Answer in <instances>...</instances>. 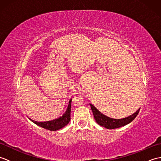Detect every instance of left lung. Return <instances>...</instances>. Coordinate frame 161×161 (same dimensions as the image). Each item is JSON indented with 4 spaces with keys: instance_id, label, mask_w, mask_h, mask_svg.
<instances>
[{
    "instance_id": "left-lung-1",
    "label": "left lung",
    "mask_w": 161,
    "mask_h": 161,
    "mask_svg": "<svg viewBox=\"0 0 161 161\" xmlns=\"http://www.w3.org/2000/svg\"><path fill=\"white\" fill-rule=\"evenodd\" d=\"M71 101L72 100L69 101V104H68L66 112L61 117L59 118L47 122H36L32 120L31 119H30V120L33 122L34 123H35V124L38 126H42V128L48 129L50 131H57V130H59L61 128H63L65 126L67 125L70 120Z\"/></svg>"
}]
</instances>
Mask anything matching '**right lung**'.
Listing matches in <instances>:
<instances>
[{
	"label": "right lung",
	"instance_id": "right-lung-1",
	"mask_svg": "<svg viewBox=\"0 0 161 161\" xmlns=\"http://www.w3.org/2000/svg\"><path fill=\"white\" fill-rule=\"evenodd\" d=\"M90 106H91V110L93 111L94 118L95 119V121L97 122V124L108 129H117L119 127H121L122 126H125L126 125L129 124V123L132 122L133 119H135V118L138 114L139 111H140V109H138V110L136 113H134V114H133L132 115L125 118L114 119V118L107 117V116L102 114L101 112L99 111L97 109L91 104H90Z\"/></svg>",
	"mask_w": 161,
	"mask_h": 161
}]
</instances>
